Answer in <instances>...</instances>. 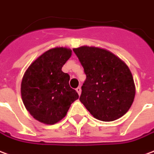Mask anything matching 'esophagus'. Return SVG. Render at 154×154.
Returning a JSON list of instances; mask_svg holds the SVG:
<instances>
[{
    "label": "esophagus",
    "mask_w": 154,
    "mask_h": 154,
    "mask_svg": "<svg viewBox=\"0 0 154 154\" xmlns=\"http://www.w3.org/2000/svg\"><path fill=\"white\" fill-rule=\"evenodd\" d=\"M76 91H77V93H78L79 95L81 94V88H80V87H78V88H76Z\"/></svg>",
    "instance_id": "obj_1"
}]
</instances>
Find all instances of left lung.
I'll return each instance as SVG.
<instances>
[{
    "mask_svg": "<svg viewBox=\"0 0 154 154\" xmlns=\"http://www.w3.org/2000/svg\"><path fill=\"white\" fill-rule=\"evenodd\" d=\"M86 75L79 100L94 118L113 122L127 112L134 102L135 85L127 65L104 48H73Z\"/></svg>",
    "mask_w": 154,
    "mask_h": 154,
    "instance_id": "1",
    "label": "left lung"
}]
</instances>
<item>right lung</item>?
I'll use <instances>...</instances> for the list:
<instances>
[{
  "label": "right lung",
  "mask_w": 154,
  "mask_h": 154,
  "mask_svg": "<svg viewBox=\"0 0 154 154\" xmlns=\"http://www.w3.org/2000/svg\"><path fill=\"white\" fill-rule=\"evenodd\" d=\"M72 51L57 47L42 53L30 65L22 79L21 97L33 118L54 125L65 117L71 103L79 98L69 85V75L61 70Z\"/></svg>",
  "instance_id": "1"
}]
</instances>
